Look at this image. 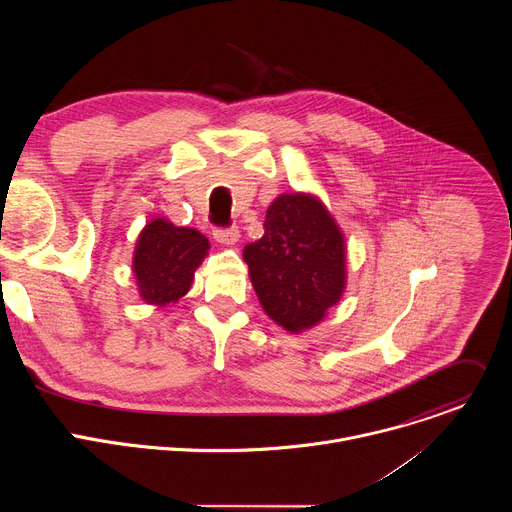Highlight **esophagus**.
Returning <instances> with one entry per match:
<instances>
[{
	"mask_svg": "<svg viewBox=\"0 0 512 512\" xmlns=\"http://www.w3.org/2000/svg\"><path fill=\"white\" fill-rule=\"evenodd\" d=\"M212 237L216 243H221V245H235L241 235H239V229L233 227V229H214Z\"/></svg>",
	"mask_w": 512,
	"mask_h": 512,
	"instance_id": "obj_1",
	"label": "esophagus"
}]
</instances>
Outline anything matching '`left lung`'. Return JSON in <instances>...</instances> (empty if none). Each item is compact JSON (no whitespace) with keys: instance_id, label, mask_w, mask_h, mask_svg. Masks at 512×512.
<instances>
[{"instance_id":"obj_1","label":"left lung","mask_w":512,"mask_h":512,"mask_svg":"<svg viewBox=\"0 0 512 512\" xmlns=\"http://www.w3.org/2000/svg\"><path fill=\"white\" fill-rule=\"evenodd\" d=\"M265 233L243 249L265 314L302 332L338 304L346 285L344 237L326 206L310 194H281L265 214Z\"/></svg>"}]
</instances>
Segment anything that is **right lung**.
Listing matches in <instances>:
<instances>
[{"mask_svg": "<svg viewBox=\"0 0 512 512\" xmlns=\"http://www.w3.org/2000/svg\"><path fill=\"white\" fill-rule=\"evenodd\" d=\"M208 247L202 233L176 227L166 218H154L145 225L133 253V273L141 300L164 308L186 296Z\"/></svg>", "mask_w": 512, "mask_h": 512, "instance_id": "right-lung-1", "label": "right lung"}]
</instances>
